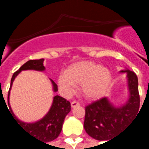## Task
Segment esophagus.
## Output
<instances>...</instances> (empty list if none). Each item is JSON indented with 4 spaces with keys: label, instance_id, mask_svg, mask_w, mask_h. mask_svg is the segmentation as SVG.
I'll return each instance as SVG.
<instances>
[{
    "label": "esophagus",
    "instance_id": "obj_1",
    "mask_svg": "<svg viewBox=\"0 0 149 149\" xmlns=\"http://www.w3.org/2000/svg\"><path fill=\"white\" fill-rule=\"evenodd\" d=\"M80 105V103L78 102V101H77V100H73L72 102L71 103V106L72 107V108H74V107H77V106H79Z\"/></svg>",
    "mask_w": 149,
    "mask_h": 149
}]
</instances>
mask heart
Here are the masks:
<instances>
[{
  "label": "heart",
  "instance_id": "heart-1",
  "mask_svg": "<svg viewBox=\"0 0 149 149\" xmlns=\"http://www.w3.org/2000/svg\"><path fill=\"white\" fill-rule=\"evenodd\" d=\"M112 80L110 71L92 61L72 64L59 77L58 83L65 93L71 94L81 85L82 95L88 99H97L105 93Z\"/></svg>",
  "mask_w": 149,
  "mask_h": 149
}]
</instances>
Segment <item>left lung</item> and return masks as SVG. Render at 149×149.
<instances>
[{"instance_id": "left-lung-1", "label": "left lung", "mask_w": 149, "mask_h": 149, "mask_svg": "<svg viewBox=\"0 0 149 149\" xmlns=\"http://www.w3.org/2000/svg\"><path fill=\"white\" fill-rule=\"evenodd\" d=\"M121 72H127L130 92V98L124 106L115 108L106 97H103L85 107L84 128L91 137L97 141H111L139 111L137 76L130 70Z\"/></svg>"}]
</instances>
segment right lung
<instances>
[{"mask_svg":"<svg viewBox=\"0 0 149 149\" xmlns=\"http://www.w3.org/2000/svg\"><path fill=\"white\" fill-rule=\"evenodd\" d=\"M44 59H39V60H30L21 66V68L16 71L13 75L11 79V84L8 93V98H9V92L11 89L12 84L14 81L15 77L18 75V73L22 70H28V69H33L37 71H43L45 70V66L43 65ZM53 89L55 92L57 91V85L55 82L52 81ZM8 108V107H7ZM71 110V104L70 102L65 98L60 97V96H55L53 98L52 107L46 114V116L39 121L33 124H28L24 122L20 121L14 114L12 112V109L9 106V111L12 112V116L14 119V120L17 122L20 127L24 131L27 132L29 134L33 136V137L37 139L40 141L44 142H50V141L55 140L56 138L58 137V136L61 133L62 129V125L64 123L65 116Z\"/></svg>","mask_w":149,"mask_h":149,"instance_id":"1","label":"right lung"}]
</instances>
